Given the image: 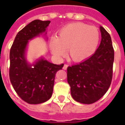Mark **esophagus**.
<instances>
[{"label": "esophagus", "instance_id": "34e87169", "mask_svg": "<svg viewBox=\"0 0 125 125\" xmlns=\"http://www.w3.org/2000/svg\"><path fill=\"white\" fill-rule=\"evenodd\" d=\"M69 65L67 64H64V65H63V69H64V70H66L67 69V67H68Z\"/></svg>", "mask_w": 125, "mask_h": 125}]
</instances>
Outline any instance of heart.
Segmentation results:
<instances>
[{"label":"heart","mask_w":125,"mask_h":125,"mask_svg":"<svg viewBox=\"0 0 125 125\" xmlns=\"http://www.w3.org/2000/svg\"><path fill=\"white\" fill-rule=\"evenodd\" d=\"M100 40V33L95 26L83 22H73L59 30L56 38L50 42L51 51L56 56H63L68 48L69 55L74 62H82L91 56Z\"/></svg>","instance_id":"obj_1"}]
</instances>
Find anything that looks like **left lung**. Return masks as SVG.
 <instances>
[{
    "label": "left lung",
    "mask_w": 125,
    "mask_h": 125,
    "mask_svg": "<svg viewBox=\"0 0 125 125\" xmlns=\"http://www.w3.org/2000/svg\"><path fill=\"white\" fill-rule=\"evenodd\" d=\"M101 42L99 47L87 60L67 67V82L71 94L76 101L92 104L108 91L113 74L114 51L110 35L100 26Z\"/></svg>",
    "instance_id": "1"
}]
</instances>
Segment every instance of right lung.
I'll use <instances>...</instances> for the list:
<instances>
[{
  "label": "right lung",
  "instance_id": "right-lung-1",
  "mask_svg": "<svg viewBox=\"0 0 125 125\" xmlns=\"http://www.w3.org/2000/svg\"><path fill=\"white\" fill-rule=\"evenodd\" d=\"M50 22L39 19L30 22L18 32L11 47L10 82L17 95L28 104L45 103L51 98L56 73L63 66V63L54 64L42 57L33 64L26 60L28 41L45 33Z\"/></svg>",
  "mask_w": 125,
  "mask_h": 125
}]
</instances>
